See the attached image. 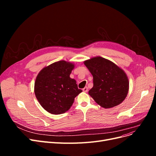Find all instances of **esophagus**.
Returning a JSON list of instances; mask_svg holds the SVG:
<instances>
[{"label":"esophagus","mask_w":156,"mask_h":156,"mask_svg":"<svg viewBox=\"0 0 156 156\" xmlns=\"http://www.w3.org/2000/svg\"><path fill=\"white\" fill-rule=\"evenodd\" d=\"M83 91L84 92H88V88L87 87H84V88H83Z\"/></svg>","instance_id":"esophagus-1"}]
</instances>
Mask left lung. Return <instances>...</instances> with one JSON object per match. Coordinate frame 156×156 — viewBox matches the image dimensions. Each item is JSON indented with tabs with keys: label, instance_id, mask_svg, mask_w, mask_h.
<instances>
[{
	"label": "left lung",
	"instance_id": "1",
	"mask_svg": "<svg viewBox=\"0 0 156 156\" xmlns=\"http://www.w3.org/2000/svg\"><path fill=\"white\" fill-rule=\"evenodd\" d=\"M93 76V87L88 94L101 107L108 108L119 105L126 98L129 80L124 71L101 56L84 61Z\"/></svg>",
	"mask_w": 156,
	"mask_h": 156
}]
</instances>
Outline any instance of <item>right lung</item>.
Returning <instances> with one entry per match:
<instances>
[{
	"mask_svg": "<svg viewBox=\"0 0 156 156\" xmlns=\"http://www.w3.org/2000/svg\"><path fill=\"white\" fill-rule=\"evenodd\" d=\"M74 64L60 60L42 69L34 83L37 101L45 111L53 115H60L68 111L75 98L82 92L76 81L69 75Z\"/></svg>",
	"mask_w": 156,
	"mask_h": 156,
	"instance_id": "right-lung-1",
	"label": "right lung"
}]
</instances>
